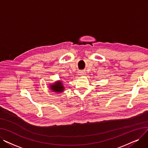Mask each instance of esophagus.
<instances>
[{"instance_id": "1", "label": "esophagus", "mask_w": 148, "mask_h": 148, "mask_svg": "<svg viewBox=\"0 0 148 148\" xmlns=\"http://www.w3.org/2000/svg\"><path fill=\"white\" fill-rule=\"evenodd\" d=\"M78 74H79V75H83V74H84V71H80L78 72Z\"/></svg>"}]
</instances>
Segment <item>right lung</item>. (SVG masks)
<instances>
[{
	"label": "right lung",
	"instance_id": "obj_1",
	"mask_svg": "<svg viewBox=\"0 0 148 148\" xmlns=\"http://www.w3.org/2000/svg\"><path fill=\"white\" fill-rule=\"evenodd\" d=\"M62 82V81L58 80L54 82V83L50 84V85H49L50 89L54 92L62 93V92H64L65 89V87Z\"/></svg>",
	"mask_w": 148,
	"mask_h": 148
}]
</instances>
